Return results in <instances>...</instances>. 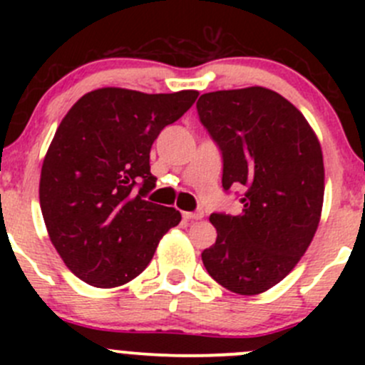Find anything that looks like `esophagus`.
Segmentation results:
<instances>
[{
    "label": "esophagus",
    "instance_id": "1",
    "mask_svg": "<svg viewBox=\"0 0 365 365\" xmlns=\"http://www.w3.org/2000/svg\"><path fill=\"white\" fill-rule=\"evenodd\" d=\"M182 215H183V219H187V220L203 219V212H201V210H197V212H183Z\"/></svg>",
    "mask_w": 365,
    "mask_h": 365
}]
</instances>
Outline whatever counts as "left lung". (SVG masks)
I'll return each mask as SVG.
<instances>
[{"label":"left lung","instance_id":"left-lung-1","mask_svg":"<svg viewBox=\"0 0 365 365\" xmlns=\"http://www.w3.org/2000/svg\"><path fill=\"white\" fill-rule=\"evenodd\" d=\"M196 108L222 153L224 190H245L240 215H210L217 240L203 264L230 292L257 295L295 268L318 230L322 146L304 114L267 88L212 91Z\"/></svg>","mask_w":365,"mask_h":365}]
</instances>
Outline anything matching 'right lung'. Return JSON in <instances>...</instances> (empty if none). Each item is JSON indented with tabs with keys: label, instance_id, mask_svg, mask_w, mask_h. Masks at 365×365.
<instances>
[{
	"label": "right lung",
	"instance_id": "add662e5",
	"mask_svg": "<svg viewBox=\"0 0 365 365\" xmlns=\"http://www.w3.org/2000/svg\"><path fill=\"white\" fill-rule=\"evenodd\" d=\"M197 95L101 88L61 120L42 164L40 208L51 242L81 281L97 288L132 281L178 226V210L145 200L157 180L150 150Z\"/></svg>",
	"mask_w": 365,
	"mask_h": 365
}]
</instances>
